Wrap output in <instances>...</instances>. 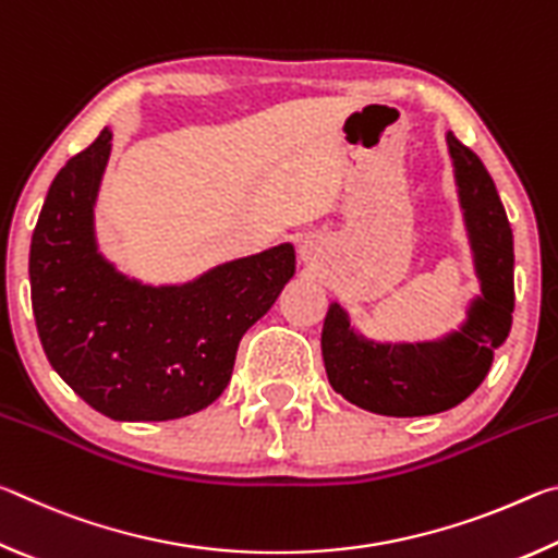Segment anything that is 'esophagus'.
<instances>
[{
    "instance_id": "esophagus-1",
    "label": "esophagus",
    "mask_w": 558,
    "mask_h": 558,
    "mask_svg": "<svg viewBox=\"0 0 558 558\" xmlns=\"http://www.w3.org/2000/svg\"><path fill=\"white\" fill-rule=\"evenodd\" d=\"M300 256H302V260H313L315 258V245L313 243H310V241H305V243H302V248H300Z\"/></svg>"
}]
</instances>
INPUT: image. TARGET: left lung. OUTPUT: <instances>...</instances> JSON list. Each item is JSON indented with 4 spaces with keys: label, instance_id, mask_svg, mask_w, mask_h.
Returning <instances> with one entry per match:
<instances>
[{
    "label": "left lung",
    "instance_id": "8db88e82",
    "mask_svg": "<svg viewBox=\"0 0 558 558\" xmlns=\"http://www.w3.org/2000/svg\"><path fill=\"white\" fill-rule=\"evenodd\" d=\"M456 174L480 295L468 302L465 319L430 342H376L356 332L335 300L323 327L327 379L359 409L415 418L448 411L468 399L505 344L514 313V245L505 206L480 157L446 135Z\"/></svg>",
    "mask_w": 558,
    "mask_h": 558
}]
</instances>
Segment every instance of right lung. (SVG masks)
<instances>
[{"label": "right lung", "instance_id": "1", "mask_svg": "<svg viewBox=\"0 0 558 558\" xmlns=\"http://www.w3.org/2000/svg\"><path fill=\"white\" fill-rule=\"evenodd\" d=\"M112 132L71 157L32 235L36 329L56 374L112 421H172L231 381L241 337L295 276L292 243L226 260L179 286H149L102 256L96 202Z\"/></svg>", "mask_w": 558, "mask_h": 558}]
</instances>
